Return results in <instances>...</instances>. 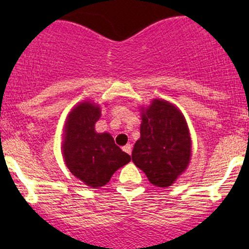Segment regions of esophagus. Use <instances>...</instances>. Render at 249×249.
<instances>
[{
    "label": "esophagus",
    "instance_id": "1",
    "mask_svg": "<svg viewBox=\"0 0 249 249\" xmlns=\"http://www.w3.org/2000/svg\"><path fill=\"white\" fill-rule=\"evenodd\" d=\"M123 150H124L125 153H127V154H131V144H126L123 147Z\"/></svg>",
    "mask_w": 249,
    "mask_h": 249
}]
</instances>
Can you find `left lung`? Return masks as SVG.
<instances>
[{"instance_id": "obj_1", "label": "left lung", "mask_w": 249, "mask_h": 249, "mask_svg": "<svg viewBox=\"0 0 249 249\" xmlns=\"http://www.w3.org/2000/svg\"><path fill=\"white\" fill-rule=\"evenodd\" d=\"M142 114L132 161L153 185L169 187L189 164L192 143L187 123L182 113L164 100H154Z\"/></svg>"}]
</instances>
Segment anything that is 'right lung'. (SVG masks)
<instances>
[{"mask_svg":"<svg viewBox=\"0 0 249 249\" xmlns=\"http://www.w3.org/2000/svg\"><path fill=\"white\" fill-rule=\"evenodd\" d=\"M100 112V107L89 101L74 107L67 117L62 144L65 162L70 171L92 188L106 185L113 173L131 160L109 134L95 131Z\"/></svg>","mask_w":249,"mask_h":249,"instance_id":"1","label":"right lung"}]
</instances>
